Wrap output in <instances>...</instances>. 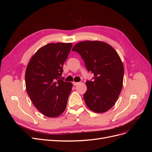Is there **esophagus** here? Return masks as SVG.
I'll return each mask as SVG.
<instances>
[{
    "label": "esophagus",
    "instance_id": "34e87169",
    "mask_svg": "<svg viewBox=\"0 0 152 152\" xmlns=\"http://www.w3.org/2000/svg\"><path fill=\"white\" fill-rule=\"evenodd\" d=\"M79 84H80V82H73V86H77V85H79Z\"/></svg>",
    "mask_w": 152,
    "mask_h": 152
}]
</instances>
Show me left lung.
I'll list each match as a JSON object with an SVG mask.
<instances>
[{
    "label": "left lung",
    "mask_w": 152,
    "mask_h": 152,
    "mask_svg": "<svg viewBox=\"0 0 152 152\" xmlns=\"http://www.w3.org/2000/svg\"><path fill=\"white\" fill-rule=\"evenodd\" d=\"M72 50L80 55L87 70L94 73V80L86 82L87 107L96 113L106 112L115 104L122 88L124 70L120 56L111 45L98 40L82 41Z\"/></svg>",
    "instance_id": "8db88e82"
}]
</instances>
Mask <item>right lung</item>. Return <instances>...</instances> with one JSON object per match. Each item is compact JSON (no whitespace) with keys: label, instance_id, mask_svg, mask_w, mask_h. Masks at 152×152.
<instances>
[{"label":"right lung","instance_id":"1","mask_svg":"<svg viewBox=\"0 0 152 152\" xmlns=\"http://www.w3.org/2000/svg\"><path fill=\"white\" fill-rule=\"evenodd\" d=\"M72 43H50L30 59L25 72L26 92L39 112L56 117L65 111L72 84L59 79Z\"/></svg>","mask_w":152,"mask_h":152}]
</instances>
